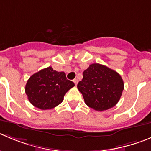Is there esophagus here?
<instances>
[{"label":"esophagus","mask_w":151,"mask_h":151,"mask_svg":"<svg viewBox=\"0 0 151 151\" xmlns=\"http://www.w3.org/2000/svg\"><path fill=\"white\" fill-rule=\"evenodd\" d=\"M73 81H74V84H75V85H77V83H78V80H77V79H74V80H73Z\"/></svg>","instance_id":"1"}]
</instances>
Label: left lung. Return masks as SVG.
I'll use <instances>...</instances> for the list:
<instances>
[{"mask_svg": "<svg viewBox=\"0 0 151 151\" xmlns=\"http://www.w3.org/2000/svg\"><path fill=\"white\" fill-rule=\"evenodd\" d=\"M77 84L86 104L97 111H104L118 104L124 90V81L118 72L94 63L83 73Z\"/></svg>", "mask_w": 151, "mask_h": 151, "instance_id": "1", "label": "left lung"}]
</instances>
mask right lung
<instances>
[{
  "instance_id": "obj_1",
  "label": "right lung",
  "mask_w": 151,
  "mask_h": 151,
  "mask_svg": "<svg viewBox=\"0 0 151 151\" xmlns=\"http://www.w3.org/2000/svg\"><path fill=\"white\" fill-rule=\"evenodd\" d=\"M74 83L67 80L65 73L47 67L31 76L25 86L28 100L41 109H50L61 104L64 95Z\"/></svg>"
}]
</instances>
